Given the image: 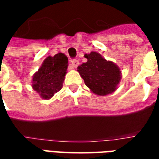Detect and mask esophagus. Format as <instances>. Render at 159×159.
<instances>
[{
    "label": "esophagus",
    "mask_w": 159,
    "mask_h": 159,
    "mask_svg": "<svg viewBox=\"0 0 159 159\" xmlns=\"http://www.w3.org/2000/svg\"><path fill=\"white\" fill-rule=\"evenodd\" d=\"M71 66L74 68H76L77 66H79V61L76 60V59H73V60H71Z\"/></svg>",
    "instance_id": "obj_1"
}]
</instances>
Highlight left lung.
Returning <instances> with one entry per match:
<instances>
[{"label":"left lung","mask_w":159,"mask_h":159,"mask_svg":"<svg viewBox=\"0 0 159 159\" xmlns=\"http://www.w3.org/2000/svg\"><path fill=\"white\" fill-rule=\"evenodd\" d=\"M88 61L77 67L87 87L98 95H107L117 89L121 79V71L113 62L107 61L100 53L85 54Z\"/></svg>","instance_id":"1"}]
</instances>
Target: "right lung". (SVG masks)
Instances as JSON below:
<instances>
[{
	"label": "right lung",
	"mask_w": 159,
	"mask_h": 159,
	"mask_svg": "<svg viewBox=\"0 0 159 159\" xmlns=\"http://www.w3.org/2000/svg\"><path fill=\"white\" fill-rule=\"evenodd\" d=\"M67 67L68 58L62 52L48 57L33 76V89L45 100L52 98L62 88Z\"/></svg>",
	"instance_id": "obj_1"
}]
</instances>
